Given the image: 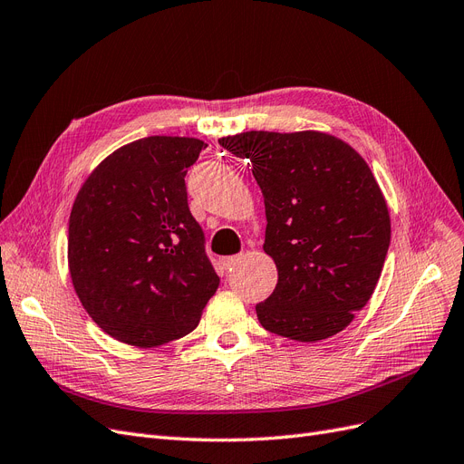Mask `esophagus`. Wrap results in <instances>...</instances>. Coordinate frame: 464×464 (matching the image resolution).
<instances>
[{
    "label": "esophagus",
    "mask_w": 464,
    "mask_h": 464,
    "mask_svg": "<svg viewBox=\"0 0 464 464\" xmlns=\"http://www.w3.org/2000/svg\"><path fill=\"white\" fill-rule=\"evenodd\" d=\"M238 260H241V256H227V258H223V267H226V270H233V267L238 264Z\"/></svg>",
    "instance_id": "34e87169"
}]
</instances>
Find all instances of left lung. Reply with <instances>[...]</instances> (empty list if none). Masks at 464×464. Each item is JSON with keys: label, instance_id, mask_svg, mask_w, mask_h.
Returning a JSON list of instances; mask_svg holds the SVG:
<instances>
[{"label": "left lung", "instance_id": "8db88e82", "mask_svg": "<svg viewBox=\"0 0 464 464\" xmlns=\"http://www.w3.org/2000/svg\"><path fill=\"white\" fill-rule=\"evenodd\" d=\"M219 144L252 163L264 194V250L279 279L256 304L260 324L306 343L345 330L376 289L392 238L368 163L318 130H250Z\"/></svg>", "mask_w": 464, "mask_h": 464}]
</instances>
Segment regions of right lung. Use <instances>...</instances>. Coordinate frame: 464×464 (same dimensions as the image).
I'll use <instances>...</instances> for the list:
<instances>
[{"label":"right lung","instance_id":"add662e5","mask_svg":"<svg viewBox=\"0 0 464 464\" xmlns=\"http://www.w3.org/2000/svg\"><path fill=\"white\" fill-rule=\"evenodd\" d=\"M208 144L148 137L103 160L69 219V272L103 332L158 347L192 332L219 285L185 175Z\"/></svg>","mask_w":464,"mask_h":464}]
</instances>
